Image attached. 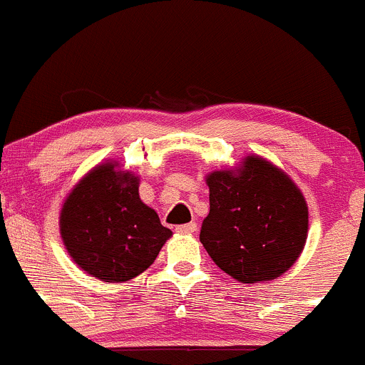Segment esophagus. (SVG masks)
<instances>
[{
	"mask_svg": "<svg viewBox=\"0 0 365 365\" xmlns=\"http://www.w3.org/2000/svg\"><path fill=\"white\" fill-rule=\"evenodd\" d=\"M197 230V225L196 222H187V225H180L176 226V232L178 233H192Z\"/></svg>",
	"mask_w": 365,
	"mask_h": 365,
	"instance_id": "obj_1",
	"label": "esophagus"
}]
</instances>
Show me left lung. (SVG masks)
I'll use <instances>...</instances> for the list:
<instances>
[{
  "label": "left lung",
  "mask_w": 365,
  "mask_h": 365,
  "mask_svg": "<svg viewBox=\"0 0 365 365\" xmlns=\"http://www.w3.org/2000/svg\"><path fill=\"white\" fill-rule=\"evenodd\" d=\"M210 212L200 240L212 260L242 284L274 280L302 253L309 230L305 197L287 175L247 157L239 175L207 178Z\"/></svg>",
  "instance_id": "left-lung-1"
}]
</instances>
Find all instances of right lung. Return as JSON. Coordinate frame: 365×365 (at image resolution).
I'll return each instance as SVG.
<instances>
[{
	"label": "right lung",
	"instance_id": "obj_1",
	"mask_svg": "<svg viewBox=\"0 0 365 365\" xmlns=\"http://www.w3.org/2000/svg\"><path fill=\"white\" fill-rule=\"evenodd\" d=\"M60 233L73 260L103 282H126L146 271L171 237L139 197V182L114 164L88 173L66 200Z\"/></svg>",
	"mask_w": 365,
	"mask_h": 365
}]
</instances>
